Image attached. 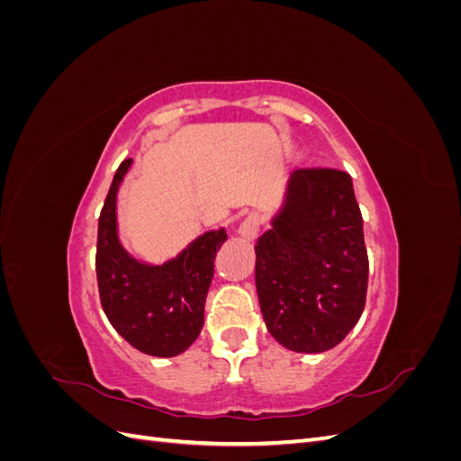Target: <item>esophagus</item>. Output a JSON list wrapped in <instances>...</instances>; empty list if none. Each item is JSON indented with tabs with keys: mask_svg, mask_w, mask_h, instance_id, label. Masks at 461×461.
Here are the masks:
<instances>
[{
	"mask_svg": "<svg viewBox=\"0 0 461 461\" xmlns=\"http://www.w3.org/2000/svg\"><path fill=\"white\" fill-rule=\"evenodd\" d=\"M261 227V219L258 213H249L239 227V234L246 240H256L258 239V232Z\"/></svg>",
	"mask_w": 461,
	"mask_h": 461,
	"instance_id": "34e87169",
	"label": "esophagus"
}]
</instances>
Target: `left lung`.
<instances>
[{"label":"left lung","mask_w":461,"mask_h":461,"mask_svg":"<svg viewBox=\"0 0 461 461\" xmlns=\"http://www.w3.org/2000/svg\"><path fill=\"white\" fill-rule=\"evenodd\" d=\"M369 259L352 176L296 169L286 200L256 244V286L267 330L288 350L337 346L364 313Z\"/></svg>","instance_id":"left-lung-1"}]
</instances>
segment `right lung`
<instances>
[{"mask_svg":"<svg viewBox=\"0 0 461 461\" xmlns=\"http://www.w3.org/2000/svg\"><path fill=\"white\" fill-rule=\"evenodd\" d=\"M132 159H124L109 186L97 222L95 275L109 323L136 350L173 357L198 339L213 278V259L225 230L198 236L163 265L136 261L117 239V190Z\"/></svg>","mask_w":461,"mask_h":461,"instance_id":"right-lung-1","label":"right lung"}]
</instances>
